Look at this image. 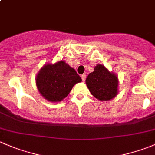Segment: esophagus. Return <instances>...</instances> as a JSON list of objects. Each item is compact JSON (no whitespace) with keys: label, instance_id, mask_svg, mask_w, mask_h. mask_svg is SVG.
<instances>
[{"label":"esophagus","instance_id":"obj_1","mask_svg":"<svg viewBox=\"0 0 155 155\" xmlns=\"http://www.w3.org/2000/svg\"><path fill=\"white\" fill-rule=\"evenodd\" d=\"M81 77H82V80L83 81V82H85V79H86V75H85V74H82V76H81Z\"/></svg>","mask_w":155,"mask_h":155}]
</instances>
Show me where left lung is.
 Here are the masks:
<instances>
[{
	"label": "left lung",
	"mask_w": 155,
	"mask_h": 155,
	"mask_svg": "<svg viewBox=\"0 0 155 155\" xmlns=\"http://www.w3.org/2000/svg\"><path fill=\"white\" fill-rule=\"evenodd\" d=\"M85 82L91 94L100 101L110 100L117 94V77L100 64L88 74Z\"/></svg>",
	"instance_id": "obj_1"
}]
</instances>
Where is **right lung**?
<instances>
[{
	"instance_id": "add662e5",
	"label": "right lung",
	"mask_w": 155,
	"mask_h": 155,
	"mask_svg": "<svg viewBox=\"0 0 155 155\" xmlns=\"http://www.w3.org/2000/svg\"><path fill=\"white\" fill-rule=\"evenodd\" d=\"M81 81L76 70L61 61L44 66L36 78V85L45 98L57 102L67 97L73 85Z\"/></svg>"
}]
</instances>
